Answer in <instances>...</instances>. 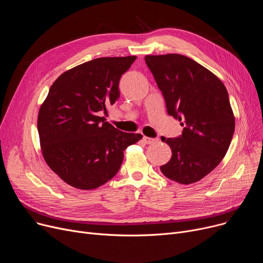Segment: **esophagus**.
<instances>
[{
  "instance_id": "1",
  "label": "esophagus",
  "mask_w": 263,
  "mask_h": 263,
  "mask_svg": "<svg viewBox=\"0 0 263 263\" xmlns=\"http://www.w3.org/2000/svg\"><path fill=\"white\" fill-rule=\"evenodd\" d=\"M143 142H144L145 144L150 145V144H154L155 142H157V140H156V139H150V137H147V136H144V137H143Z\"/></svg>"
}]
</instances>
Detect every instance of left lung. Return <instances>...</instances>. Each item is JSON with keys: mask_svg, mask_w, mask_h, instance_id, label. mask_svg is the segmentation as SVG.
Wrapping results in <instances>:
<instances>
[{"mask_svg": "<svg viewBox=\"0 0 263 263\" xmlns=\"http://www.w3.org/2000/svg\"><path fill=\"white\" fill-rule=\"evenodd\" d=\"M145 61L167 113L184 127L180 137L162 136L172 158L160 170L180 184L197 182L223 160L232 140L234 115L227 89L214 73L184 55H147Z\"/></svg>", "mask_w": 263, "mask_h": 263, "instance_id": "obj_1", "label": "left lung"}]
</instances>
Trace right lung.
<instances>
[{
  "mask_svg": "<svg viewBox=\"0 0 263 263\" xmlns=\"http://www.w3.org/2000/svg\"><path fill=\"white\" fill-rule=\"evenodd\" d=\"M136 57L99 58L62 73L38 113L41 153L63 181L93 190L119 171L123 151L143 135L119 131L100 117L119 98V80Z\"/></svg>",
  "mask_w": 263,
  "mask_h": 263,
  "instance_id": "1",
  "label": "right lung"
}]
</instances>
